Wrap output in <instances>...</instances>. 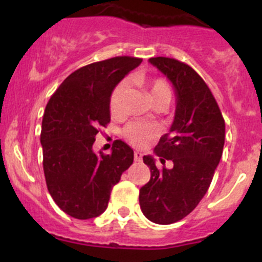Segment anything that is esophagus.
<instances>
[{"label":"esophagus","instance_id":"esophagus-1","mask_svg":"<svg viewBox=\"0 0 262 262\" xmlns=\"http://www.w3.org/2000/svg\"><path fill=\"white\" fill-rule=\"evenodd\" d=\"M134 159H135V161H141V159H143V154H141V152H139V151H135L134 152Z\"/></svg>","mask_w":262,"mask_h":262}]
</instances>
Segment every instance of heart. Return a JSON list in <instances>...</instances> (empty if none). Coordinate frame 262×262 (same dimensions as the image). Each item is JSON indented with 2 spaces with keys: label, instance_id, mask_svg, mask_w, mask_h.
Returning a JSON list of instances; mask_svg holds the SVG:
<instances>
[{
  "label": "heart",
  "instance_id": "obj_1",
  "mask_svg": "<svg viewBox=\"0 0 262 262\" xmlns=\"http://www.w3.org/2000/svg\"><path fill=\"white\" fill-rule=\"evenodd\" d=\"M137 82L143 85L148 90L149 97L152 103L156 101L166 100L170 102L171 91L170 87L167 86L166 82L162 80H151L144 81L141 79H135ZM128 83L125 81H122L118 85L114 87L112 96L110 101V110L112 116H119L123 111V101H124V95L127 92ZM125 138L130 141L135 146H144L149 140L155 138L158 135V128L155 125L145 124V123H130L124 129Z\"/></svg>",
  "mask_w": 262,
  "mask_h": 262
}]
</instances>
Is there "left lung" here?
Here are the masks:
<instances>
[{"label":"left lung","instance_id":"1","mask_svg":"<svg viewBox=\"0 0 262 262\" xmlns=\"http://www.w3.org/2000/svg\"><path fill=\"white\" fill-rule=\"evenodd\" d=\"M149 62L175 91L172 124L154 149L161 164L171 160L173 167L159 170L154 156H144L151 177L140 188L139 203L152 223L171 224L188 215L208 191L223 154L225 123L208 86L193 69L164 56Z\"/></svg>","mask_w":262,"mask_h":262}]
</instances>
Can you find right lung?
Segmentation results:
<instances>
[{"label": "right lung", "instance_id": "obj_1", "mask_svg": "<svg viewBox=\"0 0 262 262\" xmlns=\"http://www.w3.org/2000/svg\"><path fill=\"white\" fill-rule=\"evenodd\" d=\"M143 60L117 56L69 75L50 97L40 143L48 191L66 214L91 219L107 209L111 191L133 164L134 151L119 140L110 155L96 154L98 128L111 121L114 87Z\"/></svg>", "mask_w": 262, "mask_h": 262}]
</instances>
